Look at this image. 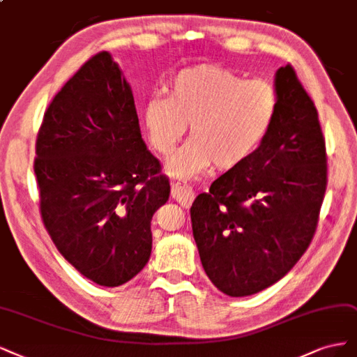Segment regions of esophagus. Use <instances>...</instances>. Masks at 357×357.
Returning a JSON list of instances; mask_svg holds the SVG:
<instances>
[{
  "instance_id": "esophagus-1",
  "label": "esophagus",
  "mask_w": 357,
  "mask_h": 357,
  "mask_svg": "<svg viewBox=\"0 0 357 357\" xmlns=\"http://www.w3.org/2000/svg\"><path fill=\"white\" fill-rule=\"evenodd\" d=\"M170 194H172V199L176 200L182 206H190L194 200L192 188L188 187L187 183H182V182L174 183V185H172Z\"/></svg>"
}]
</instances>
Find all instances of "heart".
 <instances>
[{"instance_id": "1", "label": "heart", "mask_w": 357, "mask_h": 357, "mask_svg": "<svg viewBox=\"0 0 357 357\" xmlns=\"http://www.w3.org/2000/svg\"><path fill=\"white\" fill-rule=\"evenodd\" d=\"M169 98H151L144 109L148 139L167 157L191 126V137L170 160L167 172L190 178L211 165L231 170L257 153L275 121L279 99L264 79H246L218 65L181 70Z\"/></svg>"}]
</instances>
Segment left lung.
<instances>
[{
  "mask_svg": "<svg viewBox=\"0 0 357 357\" xmlns=\"http://www.w3.org/2000/svg\"><path fill=\"white\" fill-rule=\"evenodd\" d=\"M274 86L279 108L266 141L190 211L202 266L229 296L257 294L291 271L312 243L326 191L314 103L289 63L275 73Z\"/></svg>",
  "mask_w": 357,
  "mask_h": 357,
  "instance_id": "8db88e82",
  "label": "left lung"
}]
</instances>
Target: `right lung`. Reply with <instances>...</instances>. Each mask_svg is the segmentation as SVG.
<instances>
[{
	"instance_id": "obj_1",
	"label": "right lung",
	"mask_w": 357,
	"mask_h": 357,
	"mask_svg": "<svg viewBox=\"0 0 357 357\" xmlns=\"http://www.w3.org/2000/svg\"><path fill=\"white\" fill-rule=\"evenodd\" d=\"M36 153L40 212L57 250L100 286L133 279L151 255V220L170 185L108 52L90 57L57 91Z\"/></svg>"
}]
</instances>
